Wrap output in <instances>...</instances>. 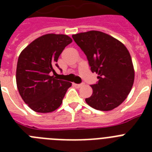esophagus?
Returning <instances> with one entry per match:
<instances>
[{"label":"esophagus","instance_id":"esophagus-1","mask_svg":"<svg viewBox=\"0 0 152 152\" xmlns=\"http://www.w3.org/2000/svg\"><path fill=\"white\" fill-rule=\"evenodd\" d=\"M73 85L76 87V88H80V87H82V86H83L84 84L83 83H80V84H77V83H73Z\"/></svg>","mask_w":152,"mask_h":152}]
</instances>
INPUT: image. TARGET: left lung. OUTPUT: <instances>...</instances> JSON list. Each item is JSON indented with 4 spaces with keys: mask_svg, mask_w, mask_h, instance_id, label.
I'll list each match as a JSON object with an SVG mask.
<instances>
[{
    "mask_svg": "<svg viewBox=\"0 0 152 152\" xmlns=\"http://www.w3.org/2000/svg\"><path fill=\"white\" fill-rule=\"evenodd\" d=\"M74 41L87 56L99 82L86 102L98 110H112L127 98L134 83L135 71L126 46L110 34L98 31L72 34Z\"/></svg>",
    "mask_w": 152,
    "mask_h": 152,
    "instance_id": "8db88e82",
    "label": "left lung"
}]
</instances>
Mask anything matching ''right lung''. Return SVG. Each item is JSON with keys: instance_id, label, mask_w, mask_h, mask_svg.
Returning a JSON list of instances; mask_svg holds the SVG:
<instances>
[{"instance_id": "right-lung-1", "label": "right lung", "mask_w": 152, "mask_h": 152, "mask_svg": "<svg viewBox=\"0 0 152 152\" xmlns=\"http://www.w3.org/2000/svg\"><path fill=\"white\" fill-rule=\"evenodd\" d=\"M72 39L66 34H46L31 42L18 58L16 85L20 96L32 110L50 113L62 103L72 83L57 80L55 73L60 54Z\"/></svg>"}]
</instances>
